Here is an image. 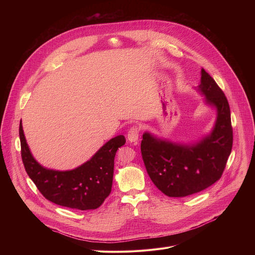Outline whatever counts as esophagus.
Masks as SVG:
<instances>
[{
    "label": "esophagus",
    "instance_id": "obj_1",
    "mask_svg": "<svg viewBox=\"0 0 255 255\" xmlns=\"http://www.w3.org/2000/svg\"><path fill=\"white\" fill-rule=\"evenodd\" d=\"M127 137H128V140L130 142H136L138 140V137H139V128L136 127V126L131 127L128 131Z\"/></svg>",
    "mask_w": 255,
    "mask_h": 255
}]
</instances>
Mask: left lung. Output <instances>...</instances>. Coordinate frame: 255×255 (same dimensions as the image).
Listing matches in <instances>:
<instances>
[{
    "mask_svg": "<svg viewBox=\"0 0 255 255\" xmlns=\"http://www.w3.org/2000/svg\"><path fill=\"white\" fill-rule=\"evenodd\" d=\"M198 91L217 110L212 132L194 144H179L143 134L141 154L152 183L164 195L187 197L220 179L233 144L230 107L223 91L202 68Z\"/></svg>",
    "mask_w": 255,
    "mask_h": 255,
    "instance_id": "obj_1",
    "label": "left lung"
}]
</instances>
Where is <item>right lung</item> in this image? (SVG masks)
<instances>
[{"label": "right lung", "mask_w": 255, "mask_h": 255, "mask_svg": "<svg viewBox=\"0 0 255 255\" xmlns=\"http://www.w3.org/2000/svg\"><path fill=\"white\" fill-rule=\"evenodd\" d=\"M19 135L25 170L48 201L62 207L87 211L99 208L110 195L115 155L126 142L123 135L109 140L81 166L65 171L45 168L35 160L26 142L22 122Z\"/></svg>", "instance_id": "right-lung-1"}]
</instances>
